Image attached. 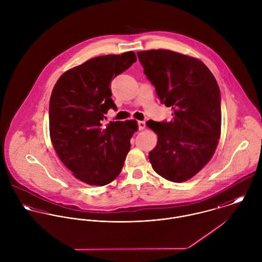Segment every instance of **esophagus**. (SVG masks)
I'll use <instances>...</instances> for the list:
<instances>
[{
  "instance_id": "1",
  "label": "esophagus",
  "mask_w": 262,
  "mask_h": 262,
  "mask_svg": "<svg viewBox=\"0 0 262 262\" xmlns=\"http://www.w3.org/2000/svg\"><path fill=\"white\" fill-rule=\"evenodd\" d=\"M145 127H146V125H145L144 121H138V129H139V131L144 130Z\"/></svg>"
}]
</instances>
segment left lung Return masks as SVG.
Instances as JSON below:
<instances>
[{"instance_id":"obj_1","label":"left lung","mask_w":262,"mask_h":262,"mask_svg":"<svg viewBox=\"0 0 262 262\" xmlns=\"http://www.w3.org/2000/svg\"><path fill=\"white\" fill-rule=\"evenodd\" d=\"M156 94L172 110L169 122L148 121L157 134L149 152L160 177L183 183L212 158L221 135V96L216 78L200 59L165 49L137 52Z\"/></svg>"}]
</instances>
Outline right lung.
<instances>
[{
    "mask_svg": "<svg viewBox=\"0 0 262 262\" xmlns=\"http://www.w3.org/2000/svg\"><path fill=\"white\" fill-rule=\"evenodd\" d=\"M137 60L133 51L94 57L66 72L49 101V133L61 162L77 180L105 186L121 172L136 122L103 124L112 100L113 78Z\"/></svg>",
    "mask_w": 262,
    "mask_h": 262,
    "instance_id": "1",
    "label": "right lung"
}]
</instances>
